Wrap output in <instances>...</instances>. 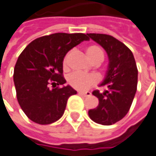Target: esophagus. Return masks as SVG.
Wrapping results in <instances>:
<instances>
[{
  "label": "esophagus",
  "mask_w": 156,
  "mask_h": 156,
  "mask_svg": "<svg viewBox=\"0 0 156 156\" xmlns=\"http://www.w3.org/2000/svg\"><path fill=\"white\" fill-rule=\"evenodd\" d=\"M79 94L81 96H83V97H90L91 93L90 91H87V92H84V91H79Z\"/></svg>",
  "instance_id": "34e87169"
}]
</instances>
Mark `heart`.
<instances>
[{
	"instance_id": "1",
	"label": "heart",
	"mask_w": 156,
	"mask_h": 156,
	"mask_svg": "<svg viewBox=\"0 0 156 156\" xmlns=\"http://www.w3.org/2000/svg\"><path fill=\"white\" fill-rule=\"evenodd\" d=\"M87 55L90 58V59L92 62L98 61H103L104 59V53L103 50H101L98 46L96 45H92L90 46L87 49ZM70 53L66 54L64 61H63V66L64 67L67 66V63H68V58H69ZM98 81V76L93 75V74H84L82 73L79 72H74L72 74L69 75L68 77V83L69 84L73 87L74 89L80 90H88L90 86L94 85L95 83H97Z\"/></svg>"
}]
</instances>
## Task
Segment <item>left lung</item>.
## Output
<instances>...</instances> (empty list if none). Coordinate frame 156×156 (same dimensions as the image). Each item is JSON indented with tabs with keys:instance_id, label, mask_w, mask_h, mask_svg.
Listing matches in <instances>:
<instances>
[{
	"instance_id": "8db88e82",
	"label": "left lung",
	"mask_w": 156,
	"mask_h": 156,
	"mask_svg": "<svg viewBox=\"0 0 156 156\" xmlns=\"http://www.w3.org/2000/svg\"><path fill=\"white\" fill-rule=\"evenodd\" d=\"M106 50L108 67L100 86L103 92L94 90L98 106L89 110L90 118L98 124L112 125L127 115L137 91L138 68L131 50L115 37L103 34H87Z\"/></svg>"
}]
</instances>
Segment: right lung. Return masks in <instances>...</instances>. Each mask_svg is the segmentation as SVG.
Returning <instances> with one entry per match:
<instances>
[{
  "instance_id": "obj_1",
  "label": "right lung",
  "mask_w": 156,
  "mask_h": 156,
  "mask_svg": "<svg viewBox=\"0 0 156 156\" xmlns=\"http://www.w3.org/2000/svg\"><path fill=\"white\" fill-rule=\"evenodd\" d=\"M86 34L57 33L37 38L19 55L13 80L18 104L33 122L50 124L60 119L67 99L77 93L71 86L50 89L49 84L63 85V60L66 54L88 41Z\"/></svg>"
}]
</instances>
